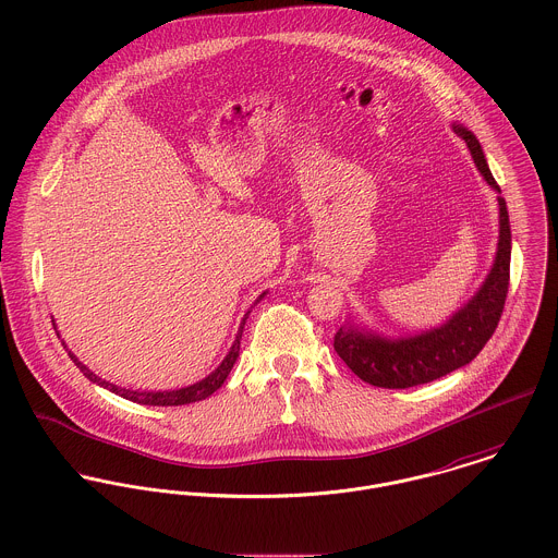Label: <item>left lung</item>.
Here are the masks:
<instances>
[{
	"instance_id": "left-lung-1",
	"label": "left lung",
	"mask_w": 558,
	"mask_h": 558,
	"mask_svg": "<svg viewBox=\"0 0 558 558\" xmlns=\"http://www.w3.org/2000/svg\"><path fill=\"white\" fill-rule=\"evenodd\" d=\"M473 155L485 182L500 193L477 137L462 124H453ZM500 234L494 266L477 294L442 326L412 337L389 339L372 330L345 324L335 332V352L365 383L383 389H408L438 380L469 365L494 335L509 290L511 226L502 197H498Z\"/></svg>"
}]
</instances>
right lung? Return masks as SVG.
<instances>
[{"label": "right lung", "mask_w": 558, "mask_h": 558, "mask_svg": "<svg viewBox=\"0 0 558 558\" xmlns=\"http://www.w3.org/2000/svg\"><path fill=\"white\" fill-rule=\"evenodd\" d=\"M264 294H266V292H264ZM264 294L255 301V305L264 299ZM246 316H248V314H246ZM246 316L242 318L239 335H236V339H234V345L230 348V352H228V356L223 359V363H221L208 378H204V380H199V383H195V385H191V387L178 389V391H131V389H122V387H116V385H111V383L98 378L94 372H89L71 350H69V356H71V361L80 367L81 374H83L89 383H96L98 387H102V389H107V391H111V393H116V396H120V398L131 399V401H135V403H144V405H184V403H193V401H199V399H206L208 396H213V393L226 383V378L230 376V372H232V367H234V363H236V359H239L240 339H242V328H244Z\"/></svg>", "instance_id": "obj_1"}]
</instances>
